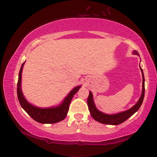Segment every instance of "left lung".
Wrapping results in <instances>:
<instances>
[{"label": "left lung", "mask_w": 157, "mask_h": 157, "mask_svg": "<svg viewBox=\"0 0 157 157\" xmlns=\"http://www.w3.org/2000/svg\"><path fill=\"white\" fill-rule=\"evenodd\" d=\"M133 54L139 55V52L136 50L133 51ZM140 71L142 73L143 76V89H142V94L139 100H138L136 104L133 106L132 108H130L129 109L122 111V112L118 113H114V114H107L102 112L98 109L95 107V105L94 101V97H93V94L91 91H89V95L87 99V104H88L89 109L90 111V113L92 116V118L98 122H99L100 123L106 124H112V125H117L127 120L129 117H131L133 114H134L136 111L139 109V108L141 106L143 99H144V95H145V78H144V74H143V71L142 68H140Z\"/></svg>", "instance_id": "obj_1"}]
</instances>
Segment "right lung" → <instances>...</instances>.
I'll list each match as a JSON object with an SVG mask.
<instances>
[{
	"label": "right lung",
	"instance_id": "obj_1",
	"mask_svg": "<svg viewBox=\"0 0 157 157\" xmlns=\"http://www.w3.org/2000/svg\"><path fill=\"white\" fill-rule=\"evenodd\" d=\"M24 63L25 62H23L21 67L17 83V96L21 107L31 118H33L38 123L52 124L63 121L67 116L69 105L73 98V95L81 88V85L77 86L71 90L67 96L63 99L62 102L58 106L48 108L36 107L28 102V100L23 95L22 89H21V78H22V71Z\"/></svg>",
	"mask_w": 157,
	"mask_h": 157
}]
</instances>
